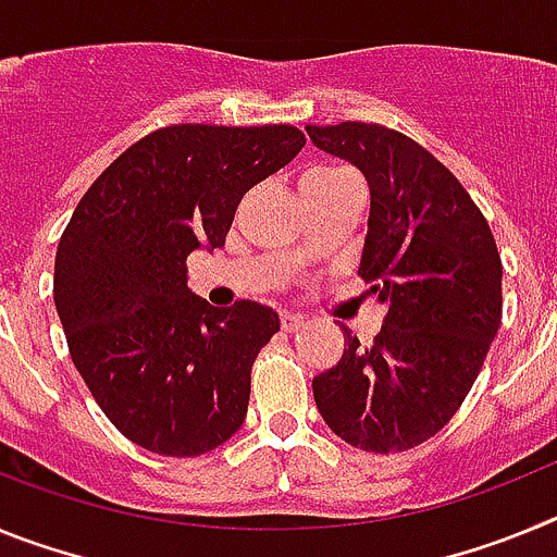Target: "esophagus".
I'll list each match as a JSON object with an SVG mask.
<instances>
[{
  "instance_id": "1",
  "label": "esophagus",
  "mask_w": 557,
  "mask_h": 557,
  "mask_svg": "<svg viewBox=\"0 0 557 557\" xmlns=\"http://www.w3.org/2000/svg\"><path fill=\"white\" fill-rule=\"evenodd\" d=\"M278 321H282L284 332H298V329L304 326L301 314H293V312H282V318H278Z\"/></svg>"
}]
</instances>
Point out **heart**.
Here are the masks:
<instances>
[{
	"instance_id": "heart-1",
	"label": "heart",
	"mask_w": 557,
	"mask_h": 557,
	"mask_svg": "<svg viewBox=\"0 0 557 557\" xmlns=\"http://www.w3.org/2000/svg\"><path fill=\"white\" fill-rule=\"evenodd\" d=\"M339 175H346V172L334 170V166H318V170L307 172V178H304L301 186H312V184H326V181L339 178Z\"/></svg>"
}]
</instances>
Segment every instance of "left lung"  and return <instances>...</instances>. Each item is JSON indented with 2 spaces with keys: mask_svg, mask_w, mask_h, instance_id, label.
Returning a JSON list of instances; mask_svg holds the SVG:
<instances>
[{
  "mask_svg": "<svg viewBox=\"0 0 557 557\" xmlns=\"http://www.w3.org/2000/svg\"><path fill=\"white\" fill-rule=\"evenodd\" d=\"M321 150L371 186L359 275L387 307L371 346L346 334L312 379L314 405L362 451H407L444 430L469 396L502 323V259L488 220L426 147L373 122L307 125Z\"/></svg>",
  "mask_w": 557,
  "mask_h": 557,
  "instance_id": "obj_1",
  "label": "left lung"
}]
</instances>
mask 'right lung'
<instances>
[{"label": "right lung", "instance_id": "obj_1", "mask_svg": "<svg viewBox=\"0 0 557 557\" xmlns=\"http://www.w3.org/2000/svg\"><path fill=\"white\" fill-rule=\"evenodd\" d=\"M304 145L293 125L159 127L102 170L63 228L52 293L69 354L141 449L198 457L243 426L278 314L191 295L186 256L223 248L245 191Z\"/></svg>", "mask_w": 557, "mask_h": 557}]
</instances>
